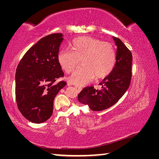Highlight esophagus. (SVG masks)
I'll return each mask as SVG.
<instances>
[{
  "mask_svg": "<svg viewBox=\"0 0 159 159\" xmlns=\"http://www.w3.org/2000/svg\"><path fill=\"white\" fill-rule=\"evenodd\" d=\"M76 90H78V92H80V91L82 90V88L79 87V86H76Z\"/></svg>",
  "mask_w": 159,
  "mask_h": 159,
  "instance_id": "34e87169",
  "label": "esophagus"
}]
</instances>
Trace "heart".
<instances>
[{"instance_id":"obj_1","label":"heart","mask_w":159,"mask_h":159,"mask_svg":"<svg viewBox=\"0 0 159 159\" xmlns=\"http://www.w3.org/2000/svg\"><path fill=\"white\" fill-rule=\"evenodd\" d=\"M116 51L107 42L90 37H80L70 45V50H61L57 55L58 63L67 74L71 73L79 64L69 81L82 86L92 81L94 77L102 79L111 73L116 64Z\"/></svg>"}]
</instances>
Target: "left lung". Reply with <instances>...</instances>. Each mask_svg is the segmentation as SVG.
Instances as JSON below:
<instances>
[{
    "label": "left lung",
    "instance_id": "obj_1",
    "mask_svg": "<svg viewBox=\"0 0 159 159\" xmlns=\"http://www.w3.org/2000/svg\"><path fill=\"white\" fill-rule=\"evenodd\" d=\"M117 47L115 66L99 83L102 89L87 87L79 93L78 100L87 104L93 111H102L115 104L124 95L130 84L132 76L131 52L119 39L113 37Z\"/></svg>",
    "mask_w": 159,
    "mask_h": 159
}]
</instances>
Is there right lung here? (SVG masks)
Instances as JSON below:
<instances>
[{
	"mask_svg": "<svg viewBox=\"0 0 159 159\" xmlns=\"http://www.w3.org/2000/svg\"><path fill=\"white\" fill-rule=\"evenodd\" d=\"M62 34H52L33 45L19 63L15 74V96L18 109L25 118L41 123L52 114L55 98L66 82H56L64 72L57 55Z\"/></svg>",
	"mask_w": 159,
	"mask_h": 159,
	"instance_id": "right-lung-1",
	"label": "right lung"
}]
</instances>
